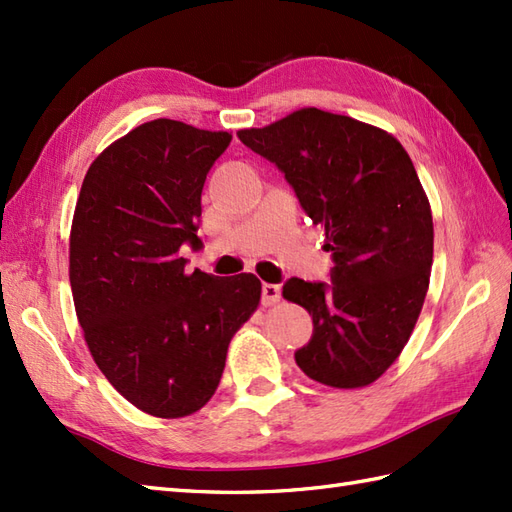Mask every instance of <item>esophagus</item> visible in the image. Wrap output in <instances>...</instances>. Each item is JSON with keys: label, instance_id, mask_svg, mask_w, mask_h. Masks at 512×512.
Wrapping results in <instances>:
<instances>
[{"label": "esophagus", "instance_id": "obj_1", "mask_svg": "<svg viewBox=\"0 0 512 512\" xmlns=\"http://www.w3.org/2000/svg\"><path fill=\"white\" fill-rule=\"evenodd\" d=\"M281 301V288L275 284H264L262 286V303L268 306H275V303Z\"/></svg>", "mask_w": 512, "mask_h": 512}]
</instances>
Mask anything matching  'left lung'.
I'll return each mask as SVG.
<instances>
[{
    "mask_svg": "<svg viewBox=\"0 0 512 512\" xmlns=\"http://www.w3.org/2000/svg\"><path fill=\"white\" fill-rule=\"evenodd\" d=\"M237 136L284 171L332 250L330 286L284 284L314 323L297 365L328 387L372 385L407 345L429 290L433 217L409 154L385 129L317 107Z\"/></svg>",
    "mask_w": 512,
    "mask_h": 512,
    "instance_id": "left-lung-1",
    "label": "left lung"
}]
</instances>
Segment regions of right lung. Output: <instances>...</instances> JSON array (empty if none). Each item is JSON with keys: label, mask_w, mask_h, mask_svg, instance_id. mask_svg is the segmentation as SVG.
I'll return each instance as SVG.
<instances>
[{"label": "right lung", "mask_w": 512, "mask_h": 512, "mask_svg": "<svg viewBox=\"0 0 512 512\" xmlns=\"http://www.w3.org/2000/svg\"><path fill=\"white\" fill-rule=\"evenodd\" d=\"M231 138L171 118L143 123L96 156L76 200V319L112 387L156 418L211 400L228 343L262 299L255 275H187L180 257L184 242L202 244V187Z\"/></svg>", "instance_id": "obj_1"}]
</instances>
